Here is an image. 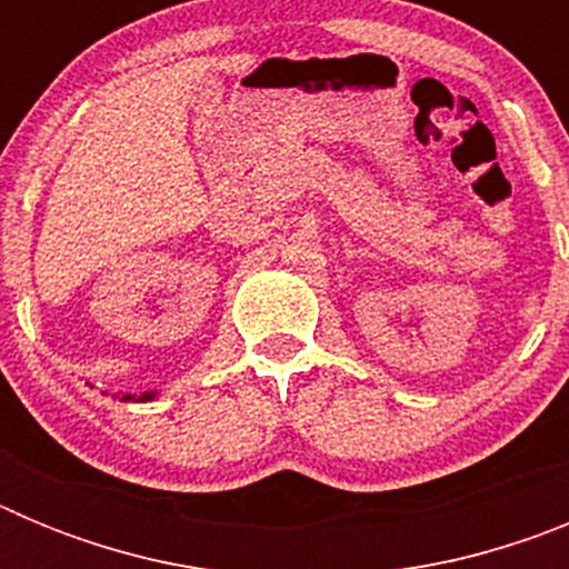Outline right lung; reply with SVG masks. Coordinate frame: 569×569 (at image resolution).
Instances as JSON below:
<instances>
[{
  "label": "right lung",
  "instance_id": "obj_1",
  "mask_svg": "<svg viewBox=\"0 0 569 569\" xmlns=\"http://www.w3.org/2000/svg\"><path fill=\"white\" fill-rule=\"evenodd\" d=\"M122 399H128V401H130V399H133V396H122ZM148 399H153V393H144L142 399H139V401H148Z\"/></svg>",
  "mask_w": 569,
  "mask_h": 569
}]
</instances>
